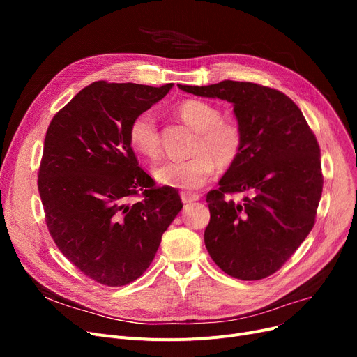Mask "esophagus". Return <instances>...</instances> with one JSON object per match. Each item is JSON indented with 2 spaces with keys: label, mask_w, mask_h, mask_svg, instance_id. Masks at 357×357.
<instances>
[{
  "label": "esophagus",
  "mask_w": 357,
  "mask_h": 357,
  "mask_svg": "<svg viewBox=\"0 0 357 357\" xmlns=\"http://www.w3.org/2000/svg\"><path fill=\"white\" fill-rule=\"evenodd\" d=\"M181 198H182V202L183 204H190V202H194V201H198L199 199V195L198 194H192V192H181Z\"/></svg>",
  "instance_id": "1"
}]
</instances>
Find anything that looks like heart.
I'll return each mask as SVG.
<instances>
[{"instance_id": "obj_1", "label": "heart", "mask_w": 357, "mask_h": 357, "mask_svg": "<svg viewBox=\"0 0 357 357\" xmlns=\"http://www.w3.org/2000/svg\"><path fill=\"white\" fill-rule=\"evenodd\" d=\"M179 119L197 131L192 158L186 160H166L155 167L153 175L162 185L178 190H198L213 176L215 162L221 167L233 165L243 147V130L234 120L221 119L214 105L186 100L178 107ZM128 142L140 155L156 159L160 155V135L155 116L143 111L131 120Z\"/></svg>"}]
</instances>
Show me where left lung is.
Here are the masks:
<instances>
[{"label": "left lung", "mask_w": 357, "mask_h": 357, "mask_svg": "<svg viewBox=\"0 0 357 357\" xmlns=\"http://www.w3.org/2000/svg\"><path fill=\"white\" fill-rule=\"evenodd\" d=\"M178 86L234 107L243 147L218 190L207 194L211 217L204 241L222 272L264 279L282 268L314 227L323 192L320 146L301 109L278 89L237 81ZM231 193L245 197L236 203Z\"/></svg>", "instance_id": "left-lung-1"}]
</instances>
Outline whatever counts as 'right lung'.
I'll list each match as a JSON object with an SVG mask.
<instances>
[{
  "label": "right lung",
  "mask_w": 357,
  "mask_h": 357,
  "mask_svg": "<svg viewBox=\"0 0 357 357\" xmlns=\"http://www.w3.org/2000/svg\"><path fill=\"white\" fill-rule=\"evenodd\" d=\"M171 88L93 82L49 124L37 181L47 229L63 256L98 284L140 278L182 210L178 191L156 186L128 142L131 120Z\"/></svg>",
  "instance_id": "right-lung-1"
}]
</instances>
